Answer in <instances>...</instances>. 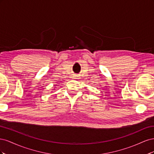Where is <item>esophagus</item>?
Returning <instances> with one entry per match:
<instances>
[{"label": "esophagus", "instance_id": "34e87169", "mask_svg": "<svg viewBox=\"0 0 154 154\" xmlns=\"http://www.w3.org/2000/svg\"><path fill=\"white\" fill-rule=\"evenodd\" d=\"M78 75H74L73 76V78L74 79H78Z\"/></svg>", "mask_w": 154, "mask_h": 154}]
</instances>
